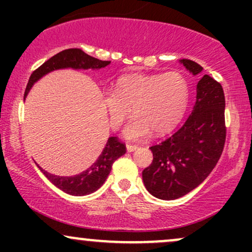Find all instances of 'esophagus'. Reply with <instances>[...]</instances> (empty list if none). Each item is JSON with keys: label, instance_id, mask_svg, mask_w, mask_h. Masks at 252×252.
Wrapping results in <instances>:
<instances>
[{"label": "esophagus", "instance_id": "34e87169", "mask_svg": "<svg viewBox=\"0 0 252 252\" xmlns=\"http://www.w3.org/2000/svg\"><path fill=\"white\" fill-rule=\"evenodd\" d=\"M138 146H136V144H130V143L126 144V149H128V152H134V150H136Z\"/></svg>", "mask_w": 252, "mask_h": 252}]
</instances>
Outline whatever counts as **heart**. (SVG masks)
Segmentation results:
<instances>
[{"instance_id":"1","label":"heart","mask_w":252,"mask_h":252,"mask_svg":"<svg viewBox=\"0 0 252 252\" xmlns=\"http://www.w3.org/2000/svg\"><path fill=\"white\" fill-rule=\"evenodd\" d=\"M189 83L179 71L155 74H130L118 78L114 91L104 94L103 104L110 126L118 129L131 114L124 135L142 140L153 131L166 134L178 126L189 100Z\"/></svg>"}]
</instances>
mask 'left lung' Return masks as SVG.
<instances>
[{
  "mask_svg": "<svg viewBox=\"0 0 252 252\" xmlns=\"http://www.w3.org/2000/svg\"><path fill=\"white\" fill-rule=\"evenodd\" d=\"M193 74L199 63L182 59ZM226 140L225 96L220 83L204 74L196 85L192 114L178 131L150 147L153 162L142 172L146 189L163 200H174L198 187L215 168Z\"/></svg>",
  "mask_w": 252,
  "mask_h": 252,
  "instance_id": "8db88e82",
  "label": "left lung"
}]
</instances>
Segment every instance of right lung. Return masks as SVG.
Wrapping results in <instances>:
<instances>
[{"instance_id":"add662e5","label":"right lung","mask_w":252,"mask_h":252,"mask_svg":"<svg viewBox=\"0 0 252 252\" xmlns=\"http://www.w3.org/2000/svg\"><path fill=\"white\" fill-rule=\"evenodd\" d=\"M110 63L111 62H104V60L89 56L80 48H68V50L59 52L56 56L50 58L47 62L43 63L41 66H39L35 71H33L30 80H28L27 88H26L25 97L27 96L33 84L42 76L47 74L48 72L66 67H72L76 70L77 68H83V70L102 68L109 65ZM126 143L121 142L117 137H110L106 142L105 148L103 149L102 154L97 158L96 162L80 174L74 176H57L50 174L40 167L39 168L54 186H57L58 189L63 190L67 194L86 195L94 193L102 186L111 172L112 163L118 158L126 154Z\"/></svg>"}]
</instances>
